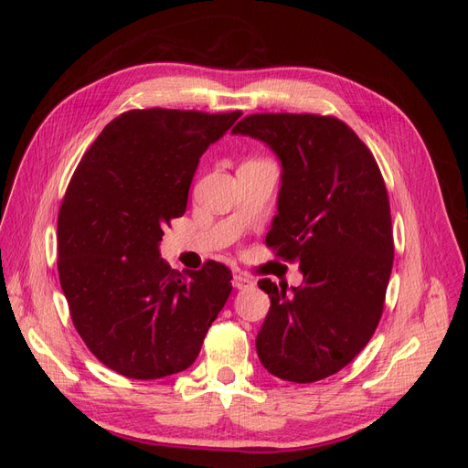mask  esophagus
<instances>
[{"label":"esophagus","instance_id":"34e87169","mask_svg":"<svg viewBox=\"0 0 468 468\" xmlns=\"http://www.w3.org/2000/svg\"><path fill=\"white\" fill-rule=\"evenodd\" d=\"M232 285L239 291H246V289H251L253 285H256V282H253V279L246 273H236L232 279Z\"/></svg>","mask_w":468,"mask_h":468}]
</instances>
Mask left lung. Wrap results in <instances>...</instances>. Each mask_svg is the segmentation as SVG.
I'll return each mask as SVG.
<instances>
[{
	"instance_id": "8db88e82",
	"label": "left lung",
	"mask_w": 468,
	"mask_h": 468,
	"mask_svg": "<svg viewBox=\"0 0 468 468\" xmlns=\"http://www.w3.org/2000/svg\"><path fill=\"white\" fill-rule=\"evenodd\" d=\"M232 133L279 155V215L265 244L304 275L291 291L258 282L271 299L258 357L282 380H322L359 356L385 308L394 260L385 179L363 140L330 115L256 112Z\"/></svg>"
}]
</instances>
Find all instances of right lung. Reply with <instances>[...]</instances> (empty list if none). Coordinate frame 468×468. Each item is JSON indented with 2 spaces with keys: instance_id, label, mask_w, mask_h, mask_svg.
I'll return each instance as SVG.
<instances>
[{
  "instance_id": "obj_1",
  "label": "right lung",
  "mask_w": 468,
  "mask_h": 468,
  "mask_svg": "<svg viewBox=\"0 0 468 468\" xmlns=\"http://www.w3.org/2000/svg\"><path fill=\"white\" fill-rule=\"evenodd\" d=\"M242 115L131 109L83 154L58 212V277L83 344L129 378L193 365L232 291V271L207 261L176 271L158 251L183 217L205 150Z\"/></svg>"
}]
</instances>
